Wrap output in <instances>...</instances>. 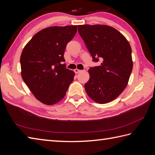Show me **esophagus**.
<instances>
[{
    "instance_id": "34e87169",
    "label": "esophagus",
    "mask_w": 155,
    "mask_h": 155,
    "mask_svg": "<svg viewBox=\"0 0 155 155\" xmlns=\"http://www.w3.org/2000/svg\"><path fill=\"white\" fill-rule=\"evenodd\" d=\"M74 72L75 73H80V72H81V70H79V69H74Z\"/></svg>"
}]
</instances>
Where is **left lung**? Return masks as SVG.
<instances>
[{
  "mask_svg": "<svg viewBox=\"0 0 155 155\" xmlns=\"http://www.w3.org/2000/svg\"><path fill=\"white\" fill-rule=\"evenodd\" d=\"M78 30L93 61H102L90 68L85 91L97 103L110 102L127 85L133 69L131 46L120 31L106 25H79Z\"/></svg>",
  "mask_w": 155,
  "mask_h": 155,
  "instance_id": "8db88e82",
  "label": "left lung"
}]
</instances>
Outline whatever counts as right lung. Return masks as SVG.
Here are the masks:
<instances>
[{"label": "right lung", "instance_id": "obj_1", "mask_svg": "<svg viewBox=\"0 0 155 155\" xmlns=\"http://www.w3.org/2000/svg\"><path fill=\"white\" fill-rule=\"evenodd\" d=\"M77 26H52L35 34L20 57L24 82L39 101L46 105L59 102L66 94L74 73L66 69L64 53L77 33Z\"/></svg>", "mask_w": 155, "mask_h": 155}]
</instances>
